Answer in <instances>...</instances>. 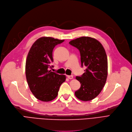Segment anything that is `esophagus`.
I'll list each match as a JSON object with an SVG mask.
<instances>
[{"label": "esophagus", "instance_id": "34e87169", "mask_svg": "<svg viewBox=\"0 0 132 132\" xmlns=\"http://www.w3.org/2000/svg\"><path fill=\"white\" fill-rule=\"evenodd\" d=\"M67 78L69 79H72L73 77V76H67Z\"/></svg>", "mask_w": 132, "mask_h": 132}]
</instances>
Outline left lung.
Here are the masks:
<instances>
[{
	"mask_svg": "<svg viewBox=\"0 0 132 132\" xmlns=\"http://www.w3.org/2000/svg\"><path fill=\"white\" fill-rule=\"evenodd\" d=\"M69 44L79 50L81 66L86 67L82 76L76 77L81 86L75 95L82 101L93 100L100 94L106 81L108 62L105 50L99 41L88 37L77 38Z\"/></svg>",
	"mask_w": 132,
	"mask_h": 132,
	"instance_id": "8db88e82",
	"label": "left lung"
}]
</instances>
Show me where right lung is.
Instances as JSON below:
<instances>
[{
  "mask_svg": "<svg viewBox=\"0 0 132 132\" xmlns=\"http://www.w3.org/2000/svg\"><path fill=\"white\" fill-rule=\"evenodd\" d=\"M64 42L52 37L40 38L34 43L28 53L25 66L28 86L37 99L47 102L58 95L66 76L49 71L53 67L52 53L56 45Z\"/></svg>",
  "mask_w": 132,
  "mask_h": 132,
  "instance_id": "add662e5",
  "label": "right lung"
}]
</instances>
